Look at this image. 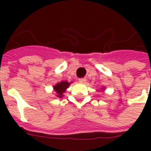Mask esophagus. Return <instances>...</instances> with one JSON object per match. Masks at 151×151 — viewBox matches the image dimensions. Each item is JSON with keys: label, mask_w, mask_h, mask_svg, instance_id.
Listing matches in <instances>:
<instances>
[{"label": "esophagus", "mask_w": 151, "mask_h": 151, "mask_svg": "<svg viewBox=\"0 0 151 151\" xmlns=\"http://www.w3.org/2000/svg\"><path fill=\"white\" fill-rule=\"evenodd\" d=\"M86 79L85 78H81V79H79V82L81 83V84H85V83H86Z\"/></svg>", "instance_id": "obj_1"}]
</instances>
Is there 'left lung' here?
<instances>
[{"instance_id": "1", "label": "left lung", "mask_w": 151, "mask_h": 151, "mask_svg": "<svg viewBox=\"0 0 151 151\" xmlns=\"http://www.w3.org/2000/svg\"><path fill=\"white\" fill-rule=\"evenodd\" d=\"M101 90H105V87H102V88H101Z\"/></svg>"}]
</instances>
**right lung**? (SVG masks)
<instances>
[{
	"label": "right lung",
	"mask_w": 151,
	"mask_h": 151,
	"mask_svg": "<svg viewBox=\"0 0 151 151\" xmlns=\"http://www.w3.org/2000/svg\"><path fill=\"white\" fill-rule=\"evenodd\" d=\"M71 83H69L68 81H60V82L57 83L53 86V92H55V96L56 97H59L62 98L63 96V93L66 92V90L67 89V88H69L70 85Z\"/></svg>",
	"instance_id": "obj_1"
}]
</instances>
